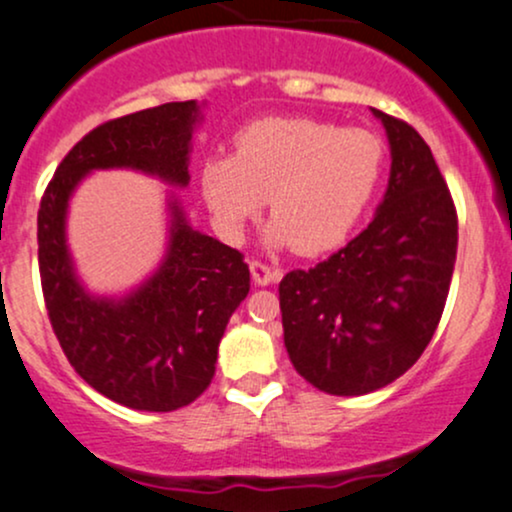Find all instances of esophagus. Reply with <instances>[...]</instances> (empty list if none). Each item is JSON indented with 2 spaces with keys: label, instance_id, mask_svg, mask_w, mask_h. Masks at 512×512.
<instances>
[{
  "label": "esophagus",
  "instance_id": "obj_1",
  "mask_svg": "<svg viewBox=\"0 0 512 512\" xmlns=\"http://www.w3.org/2000/svg\"><path fill=\"white\" fill-rule=\"evenodd\" d=\"M250 272H252V279H255V284H260V286L276 284V281H281V276H284V272H281L279 267H272V264H267L262 260H252Z\"/></svg>",
  "mask_w": 512,
  "mask_h": 512
}]
</instances>
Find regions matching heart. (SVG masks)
I'll list each match as a JSON object with an SVG mask.
<instances>
[{"label": "heart", "mask_w": 512, "mask_h": 512, "mask_svg": "<svg viewBox=\"0 0 512 512\" xmlns=\"http://www.w3.org/2000/svg\"><path fill=\"white\" fill-rule=\"evenodd\" d=\"M385 170V144L368 129L315 117H262L236 134V154L211 156L202 195L236 238L267 197V236L301 255L342 245L366 214Z\"/></svg>", "instance_id": "obj_1"}]
</instances>
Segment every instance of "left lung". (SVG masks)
I'll use <instances>...</instances> for the list:
<instances>
[{"label":"left lung","instance_id":"obj_1","mask_svg":"<svg viewBox=\"0 0 512 512\" xmlns=\"http://www.w3.org/2000/svg\"><path fill=\"white\" fill-rule=\"evenodd\" d=\"M392 146L375 219L330 260L279 284L293 368L327 395H366L419 361L448 301L457 209L428 144L409 122L375 110Z\"/></svg>","mask_w":512,"mask_h":512}]
</instances>
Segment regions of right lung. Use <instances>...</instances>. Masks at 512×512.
Returning a JSON list of instances; mask_svg holds the SVG:
<instances>
[{"mask_svg":"<svg viewBox=\"0 0 512 512\" xmlns=\"http://www.w3.org/2000/svg\"><path fill=\"white\" fill-rule=\"evenodd\" d=\"M195 101L163 103L115 117L72 146L38 209V267L52 332L93 390L139 411L187 407L207 390L219 342L250 291L243 252L192 231L173 207L163 267L125 301H96L81 289L64 245V211L93 168H139L187 185Z\"/></svg>","mask_w":512,"mask_h":512,"instance_id":"obj_1","label":"right lung"}]
</instances>
